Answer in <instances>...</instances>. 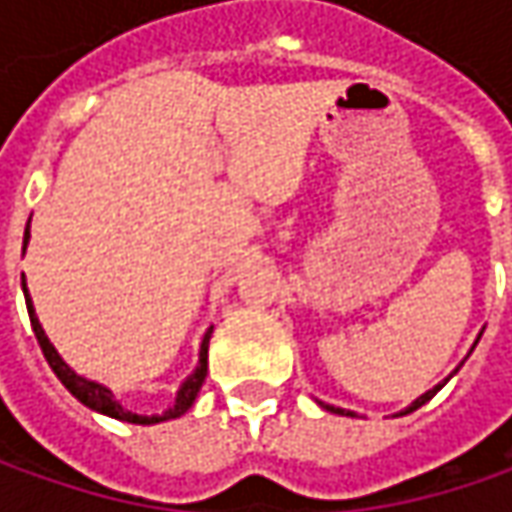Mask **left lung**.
Segmentation results:
<instances>
[{
    "label": "left lung",
    "instance_id": "obj_1",
    "mask_svg": "<svg viewBox=\"0 0 512 512\" xmlns=\"http://www.w3.org/2000/svg\"><path fill=\"white\" fill-rule=\"evenodd\" d=\"M479 339H482V333H479ZM479 339H476V342H473V347H476V344H479ZM456 373H459V367H456V370H453V373H450V376H447V379H453V376H456ZM447 379H444V382L436 384V387H433V390H427V393H422V396H419V399H416V402H410V404H407V407H404V410H399V413H396V416H407V413H413V410H419V407H422V404L430 402V399H433V396H436V393H439V390H442L444 384H447ZM319 407H325V410H330V413H339V416H356V413H353V410H344V407H333V404H325V402H319Z\"/></svg>",
    "mask_w": 512,
    "mask_h": 512
}]
</instances>
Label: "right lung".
<instances>
[{
	"mask_svg": "<svg viewBox=\"0 0 512 512\" xmlns=\"http://www.w3.org/2000/svg\"><path fill=\"white\" fill-rule=\"evenodd\" d=\"M28 242H30V219H28V227H25L22 256H25V250H28ZM22 293H25V305H28L30 325H33V333H36V339H39V347H42V353H45V359H48L50 370L59 376V382L68 387L70 396H76V399L85 404V407L96 410V413H102V416H110V419H119V422H130V424L170 422V419H179V416H185L187 410L193 407L196 396H199V390H202V384H205L207 344H210V333H213V327H207L205 339H202V347H199V364H196V370H193L185 382H182V387L176 390V402L170 404L165 413L139 416V413H133V410H125V407H122V402H116V396H113V390H110V387L93 382V379H85V376H79V373H76V370H73V367H70V364L65 362L62 356H59V350H56V347L50 344L48 336H45V327L39 325V316H36V310H33L28 285H25V273H22Z\"/></svg>",
	"mask_w": 512,
	"mask_h": 512,
	"instance_id": "obj_1",
	"label": "right lung"
}]
</instances>
